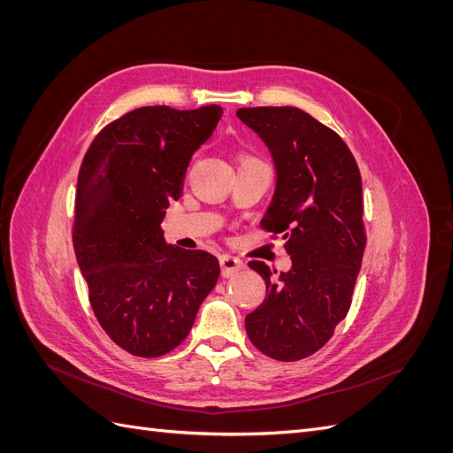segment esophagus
Wrapping results in <instances>:
<instances>
[{
  "instance_id": "1",
  "label": "esophagus",
  "mask_w": 453,
  "mask_h": 453,
  "mask_svg": "<svg viewBox=\"0 0 453 453\" xmlns=\"http://www.w3.org/2000/svg\"><path fill=\"white\" fill-rule=\"evenodd\" d=\"M219 265H221L223 278H232V276H236L238 272L243 270L242 260L238 257H232V255H221V258H219Z\"/></svg>"
}]
</instances>
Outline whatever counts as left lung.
<instances>
[{
  "mask_svg": "<svg viewBox=\"0 0 453 453\" xmlns=\"http://www.w3.org/2000/svg\"><path fill=\"white\" fill-rule=\"evenodd\" d=\"M238 119L270 149L276 190L260 226L281 234L293 266L266 283V298L245 318L253 346L278 361L321 349L346 318L366 245L361 173L340 135L298 107H242Z\"/></svg>",
  "mask_w": 453,
  "mask_h": 453,
  "instance_id": "left-lung-1",
  "label": "left lung"
}]
</instances>
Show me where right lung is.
Here are the masks:
<instances>
[{
	"label": "right lung",
	"mask_w": 453,
	"mask_h": 453,
	"mask_svg": "<svg viewBox=\"0 0 453 453\" xmlns=\"http://www.w3.org/2000/svg\"><path fill=\"white\" fill-rule=\"evenodd\" d=\"M221 115L219 105L134 109L96 135L81 164L77 265L96 319L138 357L181 344L221 272L211 253L173 248L160 228L170 202L181 196L193 153Z\"/></svg>",
	"instance_id": "add662e5"
}]
</instances>
